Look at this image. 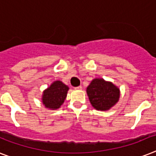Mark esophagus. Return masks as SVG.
I'll return each instance as SVG.
<instances>
[{
    "label": "esophagus",
    "mask_w": 156,
    "mask_h": 156,
    "mask_svg": "<svg viewBox=\"0 0 156 156\" xmlns=\"http://www.w3.org/2000/svg\"><path fill=\"white\" fill-rule=\"evenodd\" d=\"M75 89L76 90H81V89H82V86H79V87H75Z\"/></svg>",
    "instance_id": "obj_1"
}]
</instances>
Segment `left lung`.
I'll use <instances>...</instances> for the list:
<instances>
[{
  "mask_svg": "<svg viewBox=\"0 0 156 156\" xmlns=\"http://www.w3.org/2000/svg\"><path fill=\"white\" fill-rule=\"evenodd\" d=\"M87 92L92 106L100 111L109 110L119 98V89L101 78L94 79L87 87Z\"/></svg>",
  "mask_w": 156,
  "mask_h": 156,
  "instance_id": "obj_1",
  "label": "left lung"
}]
</instances>
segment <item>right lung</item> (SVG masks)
<instances>
[{
  "label": "right lung",
  "instance_id": "add662e5",
  "mask_svg": "<svg viewBox=\"0 0 156 156\" xmlns=\"http://www.w3.org/2000/svg\"><path fill=\"white\" fill-rule=\"evenodd\" d=\"M69 88L60 81H56L44 91L42 97L43 104L50 109H58L62 106Z\"/></svg>",
  "mask_w": 156,
  "mask_h": 156
}]
</instances>
